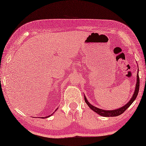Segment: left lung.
I'll list each match as a JSON object with an SVG mask.
<instances>
[{
  "instance_id": "obj_1",
  "label": "left lung",
  "mask_w": 146,
  "mask_h": 146,
  "mask_svg": "<svg viewBox=\"0 0 146 146\" xmlns=\"http://www.w3.org/2000/svg\"><path fill=\"white\" fill-rule=\"evenodd\" d=\"M139 83H140V80H139V75L137 74V83H136L135 89V92H134V95H133L132 98L131 99V100H130V101L128 102L127 104L125 105L123 107L119 108V109H116V110H104L100 109V108H97V107H95L94 106H93L92 105H91L87 101V99H86V98L85 97V101L86 103V104L88 105V107L90 108L92 110H94V111H95L96 113H97L98 114L100 115H102V116H104V117H116V116H118V115H120L123 113L130 106H131V105L133 103V102H134L135 100L136 97H137L139 90Z\"/></svg>"
}]
</instances>
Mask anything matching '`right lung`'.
Masks as SVG:
<instances>
[{
    "instance_id": "right-lung-1",
    "label": "right lung",
    "mask_w": 146,
    "mask_h": 146,
    "mask_svg": "<svg viewBox=\"0 0 146 146\" xmlns=\"http://www.w3.org/2000/svg\"><path fill=\"white\" fill-rule=\"evenodd\" d=\"M51 116V115H49V116H48V117H46L45 118H47V117H50ZM41 118H42V119H44V117H41Z\"/></svg>"
}]
</instances>
